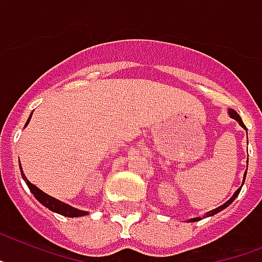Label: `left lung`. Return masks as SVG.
<instances>
[{"label":"left lung","mask_w":262,"mask_h":262,"mask_svg":"<svg viewBox=\"0 0 262 262\" xmlns=\"http://www.w3.org/2000/svg\"><path fill=\"white\" fill-rule=\"evenodd\" d=\"M228 114H229V116H230V118H232V119H234V120H237V122H238V124H239V126L243 127L244 129H246L245 124H244V123H243V119L239 118V115H238V114H237V112L234 111V110H232V108H229V110H228ZM246 134H248V133H246ZM246 163H248V162H246ZM246 170H248V166H246ZM245 177H246V171H245V174H244V181H243V185H244V182H245ZM241 189H243V186H241V187H239V189H237V190H235V193L233 194V195H232V198H230V200H229V201H226V202H225L224 205H221V206H218L217 209H213V210L207 211V213L205 214V217H211V215H214V214L220 213V211H221V210H224V209H226V207H228L229 205L232 204L233 201H234L235 198H237V196H238V194H239V191H241ZM200 220H201V217L191 218V220H189V222H195V221H200Z\"/></svg>","instance_id":"obj_1"}]
</instances>
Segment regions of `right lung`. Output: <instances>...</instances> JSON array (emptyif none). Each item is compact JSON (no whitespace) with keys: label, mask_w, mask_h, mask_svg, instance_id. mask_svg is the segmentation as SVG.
Masks as SVG:
<instances>
[{"label":"right lung","mask_w":262,"mask_h":262,"mask_svg":"<svg viewBox=\"0 0 262 262\" xmlns=\"http://www.w3.org/2000/svg\"><path fill=\"white\" fill-rule=\"evenodd\" d=\"M30 118H32V115H30L29 119L27 120V124H25V126H28V123L30 122ZM19 170H21L23 179L25 181V182H27L28 187H29V190L32 191V194L36 196V200H37L41 205H44L45 207H48L49 210L55 211V213H57V214H61V215H66V217H71V218L83 217V215H87V214H90L88 211L80 210V209H76V207H72L71 205L64 204V202H61V201L56 200V198H53V196H51V195H48L47 193H44L42 190L38 189L37 186H34L33 183H30L29 181H28V178L25 177V174H24L21 165H19Z\"/></svg>","instance_id":"1"}]
</instances>
